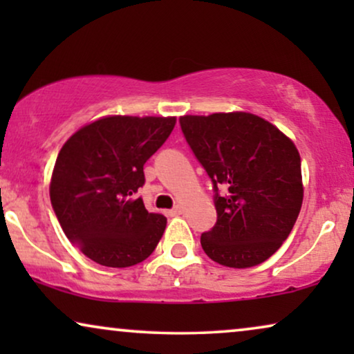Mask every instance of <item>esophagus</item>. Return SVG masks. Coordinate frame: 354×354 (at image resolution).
Listing matches in <instances>:
<instances>
[{"mask_svg": "<svg viewBox=\"0 0 354 354\" xmlns=\"http://www.w3.org/2000/svg\"><path fill=\"white\" fill-rule=\"evenodd\" d=\"M182 212H183V207L182 206H176V207H174V209L169 211V216L176 217V216H180Z\"/></svg>", "mask_w": 354, "mask_h": 354, "instance_id": "esophagus-1", "label": "esophagus"}]
</instances>
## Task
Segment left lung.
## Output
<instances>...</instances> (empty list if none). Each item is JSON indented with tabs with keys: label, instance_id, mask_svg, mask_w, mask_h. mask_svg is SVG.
Returning a JSON list of instances; mask_svg holds the SVG:
<instances>
[{
	"label": "left lung",
	"instance_id": "obj_1",
	"mask_svg": "<svg viewBox=\"0 0 354 354\" xmlns=\"http://www.w3.org/2000/svg\"><path fill=\"white\" fill-rule=\"evenodd\" d=\"M180 125L216 190L217 222L201 235L205 253L234 269L264 263L287 240L301 209V159L295 143L245 111L182 115ZM217 186L226 188L225 196Z\"/></svg>",
	"mask_w": 354,
	"mask_h": 354
}]
</instances>
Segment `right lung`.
<instances>
[{
  "instance_id": "obj_1",
  "label": "right lung",
  "mask_w": 354,
  "mask_h": 354,
  "mask_svg": "<svg viewBox=\"0 0 354 354\" xmlns=\"http://www.w3.org/2000/svg\"><path fill=\"white\" fill-rule=\"evenodd\" d=\"M176 118L104 115L62 145L50 198L67 239L95 263L130 268L153 253L166 229L135 193L143 166L169 138Z\"/></svg>"
}]
</instances>
